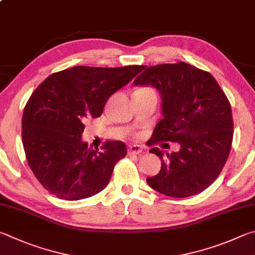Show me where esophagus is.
<instances>
[{
  "label": "esophagus",
  "instance_id": "esophagus-1",
  "mask_svg": "<svg viewBox=\"0 0 255 255\" xmlns=\"http://www.w3.org/2000/svg\"><path fill=\"white\" fill-rule=\"evenodd\" d=\"M143 152V148H142L141 145L139 144H132L128 146V153H135V154H139Z\"/></svg>",
  "mask_w": 255,
  "mask_h": 255
}]
</instances>
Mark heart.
Listing matches in <instances>:
<instances>
[{
  "instance_id": "1",
  "label": "heart",
  "mask_w": 255,
  "mask_h": 255,
  "mask_svg": "<svg viewBox=\"0 0 255 255\" xmlns=\"http://www.w3.org/2000/svg\"><path fill=\"white\" fill-rule=\"evenodd\" d=\"M141 89H149V88H141Z\"/></svg>"
}]
</instances>
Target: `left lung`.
Returning a JSON list of instances; mask_svg holds the SVG:
<instances>
[{
	"label": "left lung",
	"mask_w": 255,
	"mask_h": 255,
	"mask_svg": "<svg viewBox=\"0 0 255 255\" xmlns=\"http://www.w3.org/2000/svg\"><path fill=\"white\" fill-rule=\"evenodd\" d=\"M143 69L133 84L157 88L163 114L149 140L150 152L161 159V170L146 181L170 197L202 193L220 176L232 148L229 98L208 71L184 61ZM159 141H178L181 150L163 156L155 146Z\"/></svg>",
	"instance_id": "obj_1"
}]
</instances>
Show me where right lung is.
Returning a JSON list of instances; mask_svg holds the SVG:
<instances>
[{
  "label": "right lung",
  "instance_id": "1",
  "mask_svg": "<svg viewBox=\"0 0 255 255\" xmlns=\"http://www.w3.org/2000/svg\"><path fill=\"white\" fill-rule=\"evenodd\" d=\"M144 66H76L49 76L35 88L22 115L26 161L44 189L65 200L91 197L105 188L127 155L121 141L100 151L82 141L85 123L101 116L109 98Z\"/></svg>",
  "mask_w": 255,
  "mask_h": 255
}]
</instances>
